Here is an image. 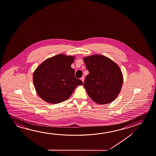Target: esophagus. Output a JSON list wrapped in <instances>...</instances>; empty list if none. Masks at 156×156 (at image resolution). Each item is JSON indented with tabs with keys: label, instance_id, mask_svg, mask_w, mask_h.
<instances>
[{
	"label": "esophagus",
	"instance_id": "obj_1",
	"mask_svg": "<svg viewBox=\"0 0 156 156\" xmlns=\"http://www.w3.org/2000/svg\"><path fill=\"white\" fill-rule=\"evenodd\" d=\"M80 79H81V80L83 82V83H84V77H82Z\"/></svg>",
	"mask_w": 156,
	"mask_h": 156
}]
</instances>
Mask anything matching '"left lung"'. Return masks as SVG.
Instances as JSON below:
<instances>
[{
	"label": "left lung",
	"instance_id": "left-lung-1",
	"mask_svg": "<svg viewBox=\"0 0 156 156\" xmlns=\"http://www.w3.org/2000/svg\"><path fill=\"white\" fill-rule=\"evenodd\" d=\"M87 75L84 87L94 102L105 105L112 102L120 93L123 84V75L117 64L102 55L84 58Z\"/></svg>",
	"mask_w": 156,
	"mask_h": 156
}]
</instances>
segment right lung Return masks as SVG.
Segmentation results:
<instances>
[{
    "label": "right lung",
    "instance_id": "1",
    "mask_svg": "<svg viewBox=\"0 0 156 156\" xmlns=\"http://www.w3.org/2000/svg\"><path fill=\"white\" fill-rule=\"evenodd\" d=\"M74 57L58 54L46 59L34 72L36 92L46 102L57 104L69 98L77 86L83 84L71 68Z\"/></svg>",
    "mask_w": 156,
    "mask_h": 156
}]
</instances>
